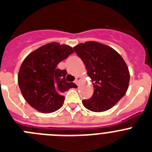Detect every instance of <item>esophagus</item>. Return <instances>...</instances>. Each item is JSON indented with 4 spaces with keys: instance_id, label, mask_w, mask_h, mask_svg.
<instances>
[{
    "instance_id": "esophagus-1",
    "label": "esophagus",
    "mask_w": 152,
    "mask_h": 152,
    "mask_svg": "<svg viewBox=\"0 0 152 152\" xmlns=\"http://www.w3.org/2000/svg\"><path fill=\"white\" fill-rule=\"evenodd\" d=\"M79 80H80V78H79V77H76V78H75V84H77V85H78Z\"/></svg>"
}]
</instances>
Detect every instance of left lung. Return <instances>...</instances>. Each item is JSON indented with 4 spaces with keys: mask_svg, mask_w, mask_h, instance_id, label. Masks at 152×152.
Returning <instances> with one entry per match:
<instances>
[{
    "mask_svg": "<svg viewBox=\"0 0 152 152\" xmlns=\"http://www.w3.org/2000/svg\"><path fill=\"white\" fill-rule=\"evenodd\" d=\"M85 64L94 85V94L82 100L85 108L103 112L112 108L126 94L129 83V72L122 56L111 47L86 42L73 48Z\"/></svg>",
    "mask_w": 152,
    "mask_h": 152,
    "instance_id": "1",
    "label": "left lung"
}]
</instances>
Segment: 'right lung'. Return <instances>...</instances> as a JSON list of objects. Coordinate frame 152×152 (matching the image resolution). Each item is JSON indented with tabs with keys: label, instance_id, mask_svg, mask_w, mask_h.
Masks as SVG:
<instances>
[{
	"label": "right lung",
	"instance_id": "1",
	"mask_svg": "<svg viewBox=\"0 0 152 152\" xmlns=\"http://www.w3.org/2000/svg\"><path fill=\"white\" fill-rule=\"evenodd\" d=\"M72 53V47L51 42L31 52L23 61L18 74L19 87L24 99L36 110L55 112L63 105V93L77 87L66 81V70L56 68Z\"/></svg>",
	"mask_w": 152,
	"mask_h": 152
}]
</instances>
